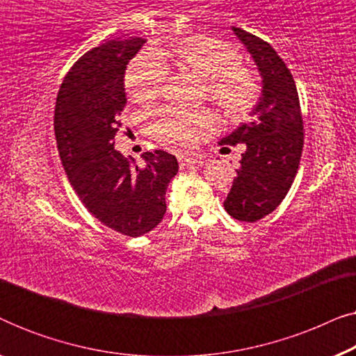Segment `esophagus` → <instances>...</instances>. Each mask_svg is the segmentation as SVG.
Returning a JSON list of instances; mask_svg holds the SVG:
<instances>
[{
	"mask_svg": "<svg viewBox=\"0 0 356 356\" xmlns=\"http://www.w3.org/2000/svg\"><path fill=\"white\" fill-rule=\"evenodd\" d=\"M179 167H201L204 160L201 157H189V155H178Z\"/></svg>",
	"mask_w": 356,
	"mask_h": 356,
	"instance_id": "obj_1",
	"label": "esophagus"
}]
</instances>
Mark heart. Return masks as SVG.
Segmentation results:
<instances>
[{
  "instance_id": "heart-1",
  "label": "heart",
  "mask_w": 356,
  "mask_h": 356,
  "mask_svg": "<svg viewBox=\"0 0 356 356\" xmlns=\"http://www.w3.org/2000/svg\"><path fill=\"white\" fill-rule=\"evenodd\" d=\"M163 65L189 71L206 79L209 99L225 118L236 121L251 111L259 97V82L254 72L241 65L236 48L216 38L188 37L170 45L155 47L143 53L126 70L124 86L131 99L149 105L162 94L167 77ZM216 126V116L209 110H162L152 115L149 133L165 147L191 149Z\"/></svg>"
}]
</instances>
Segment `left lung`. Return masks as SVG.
Instances as JSON below:
<instances>
[{
	"instance_id": "left-lung-1",
	"label": "left lung",
	"mask_w": 356,
	"mask_h": 356,
	"mask_svg": "<svg viewBox=\"0 0 356 356\" xmlns=\"http://www.w3.org/2000/svg\"><path fill=\"white\" fill-rule=\"evenodd\" d=\"M261 74V97L251 120L220 139L245 144L240 168L223 207L233 218L257 222L274 212L296 177L303 150V118L293 76L269 43L232 27Z\"/></svg>"
}]
</instances>
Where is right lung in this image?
<instances>
[{
  "label": "right lung",
  "instance_id": "1",
  "mask_svg": "<svg viewBox=\"0 0 356 356\" xmlns=\"http://www.w3.org/2000/svg\"><path fill=\"white\" fill-rule=\"evenodd\" d=\"M144 43L136 37L92 48L66 74L55 106L56 144L71 186L92 216L128 236L162 222L165 193L178 173L177 159L165 150L145 152L140 167L115 150L126 66Z\"/></svg>",
  "mask_w": 356,
  "mask_h": 356
}]
</instances>
